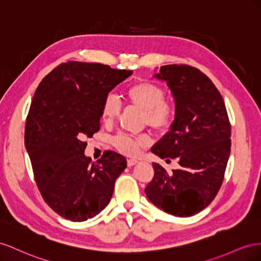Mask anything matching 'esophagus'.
Listing matches in <instances>:
<instances>
[{"label": "esophagus", "mask_w": 261, "mask_h": 261, "mask_svg": "<svg viewBox=\"0 0 261 261\" xmlns=\"http://www.w3.org/2000/svg\"><path fill=\"white\" fill-rule=\"evenodd\" d=\"M137 163H138V160H133V159L126 160V164H128L129 167H131V166H133V165H136Z\"/></svg>", "instance_id": "obj_1"}]
</instances>
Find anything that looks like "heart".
<instances>
[{
  "label": "heart",
  "mask_w": 261,
  "mask_h": 261,
  "mask_svg": "<svg viewBox=\"0 0 261 261\" xmlns=\"http://www.w3.org/2000/svg\"><path fill=\"white\" fill-rule=\"evenodd\" d=\"M125 99L132 107L143 111V122L159 132L168 131L174 123L175 106L166 98V92L161 85L147 80L137 81L124 92ZM121 105L114 94H107L100 106V117L105 123H113L120 114ZM147 135H118L113 139L117 150L128 156H136L150 145Z\"/></svg>",
  "instance_id": "obj_1"
}]
</instances>
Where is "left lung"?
Returning <instances> with one entry per match:
<instances>
[{
	"label": "left lung",
	"mask_w": 261,
	"mask_h": 261,
	"mask_svg": "<svg viewBox=\"0 0 261 261\" xmlns=\"http://www.w3.org/2000/svg\"><path fill=\"white\" fill-rule=\"evenodd\" d=\"M156 77L167 82L176 102L172 129L152 152L178 159L168 174L153 163L154 177L145 187L151 202L175 217H191L217 197L230 152V123L224 100L212 81L187 64L163 65Z\"/></svg>",
	"instance_id": "obj_1"
}]
</instances>
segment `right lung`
<instances>
[{
	"mask_svg": "<svg viewBox=\"0 0 261 261\" xmlns=\"http://www.w3.org/2000/svg\"><path fill=\"white\" fill-rule=\"evenodd\" d=\"M131 71L101 63L69 61L42 79L26 118L25 146L41 196L73 222L95 217L108 205L126 167L122 155L105 151L93 163L86 138L100 129L103 97Z\"/></svg>",
	"mask_w": 261,
	"mask_h": 261,
	"instance_id": "add662e5",
	"label": "right lung"
}]
</instances>
